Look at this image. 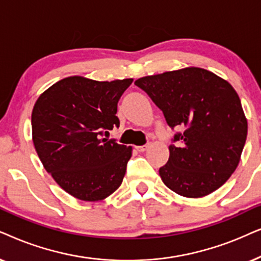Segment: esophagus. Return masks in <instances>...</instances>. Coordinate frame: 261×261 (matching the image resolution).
Here are the masks:
<instances>
[{
  "label": "esophagus",
  "instance_id": "34e87169",
  "mask_svg": "<svg viewBox=\"0 0 261 261\" xmlns=\"http://www.w3.org/2000/svg\"><path fill=\"white\" fill-rule=\"evenodd\" d=\"M135 148H136V150L143 152L148 149V145H137V147H135Z\"/></svg>",
  "mask_w": 261,
  "mask_h": 261
}]
</instances>
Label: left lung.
I'll list each match as a JSON object with an SVG mask.
<instances>
[{
	"label": "left lung",
	"instance_id": "obj_1",
	"mask_svg": "<svg viewBox=\"0 0 261 261\" xmlns=\"http://www.w3.org/2000/svg\"><path fill=\"white\" fill-rule=\"evenodd\" d=\"M179 127L169 159L160 168L165 185L186 198H200L223 185L238 167L247 138V119L228 81L189 67L135 81Z\"/></svg>",
	"mask_w": 261,
	"mask_h": 261
}]
</instances>
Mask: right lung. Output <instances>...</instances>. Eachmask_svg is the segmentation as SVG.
<instances>
[{
	"instance_id": "1",
	"label": "right lung",
	"mask_w": 261,
	"mask_h": 261,
	"mask_svg": "<svg viewBox=\"0 0 261 261\" xmlns=\"http://www.w3.org/2000/svg\"><path fill=\"white\" fill-rule=\"evenodd\" d=\"M133 81L70 76L52 85L34 103L37 154L55 181L80 200H102L121 185L133 148L109 140V131L119 126L118 101Z\"/></svg>"
}]
</instances>
